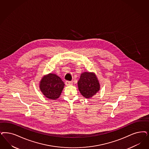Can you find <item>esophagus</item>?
Listing matches in <instances>:
<instances>
[{
    "instance_id": "obj_1",
    "label": "esophagus",
    "mask_w": 149,
    "mask_h": 149,
    "mask_svg": "<svg viewBox=\"0 0 149 149\" xmlns=\"http://www.w3.org/2000/svg\"><path fill=\"white\" fill-rule=\"evenodd\" d=\"M65 85L67 86H69V85H72V81H65Z\"/></svg>"
}]
</instances>
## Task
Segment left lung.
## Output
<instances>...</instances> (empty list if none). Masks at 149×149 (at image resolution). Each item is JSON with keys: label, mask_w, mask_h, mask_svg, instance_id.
Returning <instances> with one entry per match:
<instances>
[{"label": "left lung", "mask_w": 149, "mask_h": 149, "mask_svg": "<svg viewBox=\"0 0 149 149\" xmlns=\"http://www.w3.org/2000/svg\"><path fill=\"white\" fill-rule=\"evenodd\" d=\"M77 86L80 93L86 98L93 97L100 90V82L93 72H84L81 74Z\"/></svg>", "instance_id": "obj_1"}]
</instances>
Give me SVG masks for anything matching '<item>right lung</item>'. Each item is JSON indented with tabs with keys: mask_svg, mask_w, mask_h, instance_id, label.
Instances as JSON below:
<instances>
[{
	"mask_svg": "<svg viewBox=\"0 0 149 149\" xmlns=\"http://www.w3.org/2000/svg\"><path fill=\"white\" fill-rule=\"evenodd\" d=\"M64 85L61 77L55 74L49 73L42 77L39 87L46 97L55 100L60 97Z\"/></svg>",
	"mask_w": 149,
	"mask_h": 149,
	"instance_id": "1",
	"label": "right lung"
}]
</instances>
